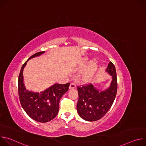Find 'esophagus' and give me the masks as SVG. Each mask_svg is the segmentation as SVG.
I'll use <instances>...</instances> for the list:
<instances>
[{"label": "esophagus", "instance_id": "esophagus-1", "mask_svg": "<svg viewBox=\"0 0 146 146\" xmlns=\"http://www.w3.org/2000/svg\"><path fill=\"white\" fill-rule=\"evenodd\" d=\"M76 87V83H75V82H71V84H70V89H74V88H75Z\"/></svg>", "mask_w": 146, "mask_h": 146}]
</instances>
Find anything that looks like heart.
I'll return each mask as SVG.
<instances>
[{"label":"heart","instance_id":"b5f03b06","mask_svg":"<svg viewBox=\"0 0 146 146\" xmlns=\"http://www.w3.org/2000/svg\"><path fill=\"white\" fill-rule=\"evenodd\" d=\"M97 66H98L97 62L96 61L93 62L91 64V65H90V68L88 69V70H87V72H86V73L84 76V78L86 81L90 80L92 77V76L94 74L95 72L96 71V70L97 69Z\"/></svg>","mask_w":146,"mask_h":146}]
</instances>
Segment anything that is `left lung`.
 <instances>
[{"mask_svg": "<svg viewBox=\"0 0 146 146\" xmlns=\"http://www.w3.org/2000/svg\"><path fill=\"white\" fill-rule=\"evenodd\" d=\"M106 71L113 77L109 88L100 92L92 84L77 87L78 100L77 109L79 115L86 121H95L102 118L111 107L117 95V78L115 68L111 62Z\"/></svg>", "mask_w": 146, "mask_h": 146, "instance_id": "left-lung-1", "label": "left lung"}]
</instances>
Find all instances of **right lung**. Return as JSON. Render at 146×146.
<instances>
[{
  "label": "right lung",
  "instance_id": "obj_1",
  "mask_svg": "<svg viewBox=\"0 0 146 146\" xmlns=\"http://www.w3.org/2000/svg\"><path fill=\"white\" fill-rule=\"evenodd\" d=\"M38 52L32 55L21 69L18 80L19 101L27 114L33 119L40 122H47L54 119L59 111V103L61 97L66 92L70 82L65 84H55L43 92L35 93L26 90L23 82V70L27 62L31 58L42 54Z\"/></svg>",
  "mask_w": 146,
  "mask_h": 146
}]
</instances>
